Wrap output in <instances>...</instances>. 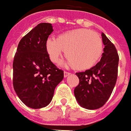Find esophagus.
Returning <instances> with one entry per match:
<instances>
[{
    "mask_svg": "<svg viewBox=\"0 0 131 131\" xmlns=\"http://www.w3.org/2000/svg\"><path fill=\"white\" fill-rule=\"evenodd\" d=\"M70 73L69 72H67V71H64V78H66V77H67L68 75H70Z\"/></svg>",
    "mask_w": 131,
    "mask_h": 131,
    "instance_id": "34e87169",
    "label": "esophagus"
}]
</instances>
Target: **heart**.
Returning <instances> with one entry per match:
<instances>
[{
	"label": "heart",
	"instance_id": "1",
	"mask_svg": "<svg viewBox=\"0 0 131 131\" xmlns=\"http://www.w3.org/2000/svg\"><path fill=\"white\" fill-rule=\"evenodd\" d=\"M46 49L52 62L59 61L64 51L68 64L76 70H85L94 67L100 60L104 44L97 32L79 28L59 35L57 39L48 38Z\"/></svg>",
	"mask_w": 131,
	"mask_h": 131
}]
</instances>
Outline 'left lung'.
I'll return each mask as SVG.
<instances>
[{"mask_svg":"<svg viewBox=\"0 0 131 131\" xmlns=\"http://www.w3.org/2000/svg\"><path fill=\"white\" fill-rule=\"evenodd\" d=\"M102 35L104 45L102 59L90 70L76 73L79 84L74 88V96L80 105L88 110H96L105 104L117 79V49L105 35Z\"/></svg>","mask_w":131,"mask_h":131,"instance_id":"1","label":"left lung"}]
</instances>
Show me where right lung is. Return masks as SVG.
<instances>
[{
	"mask_svg": "<svg viewBox=\"0 0 131 131\" xmlns=\"http://www.w3.org/2000/svg\"><path fill=\"white\" fill-rule=\"evenodd\" d=\"M52 32L51 24L37 25L21 39L14 58V91L21 101L32 109L48 106L64 78V71L50 60L46 49Z\"/></svg>",
	"mask_w": 131,
	"mask_h": 131,
	"instance_id": "1",
	"label": "right lung"
}]
</instances>
